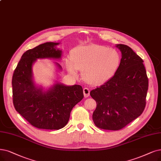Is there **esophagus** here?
<instances>
[{"mask_svg": "<svg viewBox=\"0 0 161 161\" xmlns=\"http://www.w3.org/2000/svg\"><path fill=\"white\" fill-rule=\"evenodd\" d=\"M83 92H84V95H85V98L88 97L90 95V89L88 88H85L84 89H83Z\"/></svg>", "mask_w": 161, "mask_h": 161, "instance_id": "obj_1", "label": "esophagus"}]
</instances>
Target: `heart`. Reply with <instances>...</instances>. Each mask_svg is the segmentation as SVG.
I'll use <instances>...</instances> for the list:
<instances>
[{"instance_id": "obj_1", "label": "heart", "mask_w": 161, "mask_h": 161, "mask_svg": "<svg viewBox=\"0 0 161 161\" xmlns=\"http://www.w3.org/2000/svg\"><path fill=\"white\" fill-rule=\"evenodd\" d=\"M120 62L118 51L100 45L91 44L75 48L72 59L66 60L68 72L77 75L82 70L83 78L92 85H100L110 79L116 71Z\"/></svg>"}]
</instances>
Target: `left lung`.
Masks as SVG:
<instances>
[{"mask_svg":"<svg viewBox=\"0 0 161 161\" xmlns=\"http://www.w3.org/2000/svg\"><path fill=\"white\" fill-rule=\"evenodd\" d=\"M116 47L121 53L120 64L111 79L90 93L96 102L92 119L96 127L119 130L143 113L149 86L143 61L124 44Z\"/></svg>","mask_w":161,"mask_h":161,"instance_id":"1","label":"left lung"}]
</instances>
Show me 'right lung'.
I'll use <instances>...</instances> for the list:
<instances>
[{"instance_id": "1", "label": "right lung", "mask_w": 161, "mask_h": 161, "mask_svg": "<svg viewBox=\"0 0 161 161\" xmlns=\"http://www.w3.org/2000/svg\"><path fill=\"white\" fill-rule=\"evenodd\" d=\"M59 43L46 42L25 51L12 76V98L16 110L39 129L59 130L68 123L73 107L84 97L80 85L55 83L47 91L36 86L32 65L37 59H61ZM56 65L60 70L61 66Z\"/></svg>"}]
</instances>
